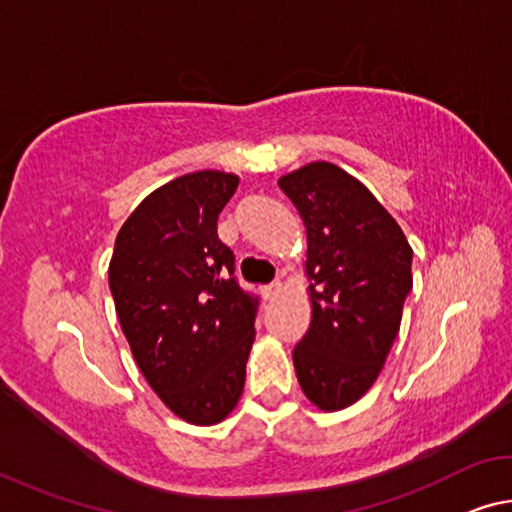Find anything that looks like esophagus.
<instances>
[{"instance_id":"34e87169","label":"esophagus","mask_w":512,"mask_h":512,"mask_svg":"<svg viewBox=\"0 0 512 512\" xmlns=\"http://www.w3.org/2000/svg\"><path fill=\"white\" fill-rule=\"evenodd\" d=\"M280 291H282V282H271V285H266V287H262V296L266 298V300H273V298H278L280 296Z\"/></svg>"}]
</instances>
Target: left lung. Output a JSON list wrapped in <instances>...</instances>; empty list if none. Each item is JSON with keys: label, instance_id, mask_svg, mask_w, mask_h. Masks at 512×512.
Listing matches in <instances>:
<instances>
[{"label": "left lung", "instance_id": "obj_1", "mask_svg": "<svg viewBox=\"0 0 512 512\" xmlns=\"http://www.w3.org/2000/svg\"><path fill=\"white\" fill-rule=\"evenodd\" d=\"M307 230L312 321L294 348L300 389L342 410L376 383L412 289V248L362 182L314 161L280 177Z\"/></svg>", "mask_w": 512, "mask_h": 512}]
</instances>
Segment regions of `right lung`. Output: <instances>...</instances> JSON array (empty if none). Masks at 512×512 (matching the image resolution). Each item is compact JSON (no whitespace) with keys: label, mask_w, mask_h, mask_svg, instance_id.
<instances>
[{"label":"right lung","mask_w":512,"mask_h":512,"mask_svg":"<svg viewBox=\"0 0 512 512\" xmlns=\"http://www.w3.org/2000/svg\"><path fill=\"white\" fill-rule=\"evenodd\" d=\"M239 177L198 170L152 191L120 227L109 287L129 348L177 417L212 426L239 403L259 298L234 278L216 223Z\"/></svg>","instance_id":"obj_1"}]
</instances>
